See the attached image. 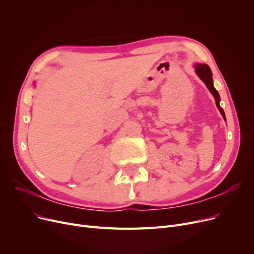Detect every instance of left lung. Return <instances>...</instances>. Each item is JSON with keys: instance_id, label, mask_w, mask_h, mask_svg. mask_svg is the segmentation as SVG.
Listing matches in <instances>:
<instances>
[{"instance_id": "left-lung-1", "label": "left lung", "mask_w": 254, "mask_h": 254, "mask_svg": "<svg viewBox=\"0 0 254 254\" xmlns=\"http://www.w3.org/2000/svg\"><path fill=\"white\" fill-rule=\"evenodd\" d=\"M195 72L197 74V76L201 78L203 81L205 82V84L207 85L208 89L210 90V92L213 95V97H214L215 99V102H216V106L217 108L219 109L222 117L225 119V115H224V112H223V109L220 107L219 105V101H220V98H219V95H218V91L214 88V86H213V79H212V72L210 70L209 66L207 64H196L195 65Z\"/></svg>"}]
</instances>
